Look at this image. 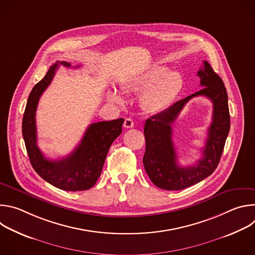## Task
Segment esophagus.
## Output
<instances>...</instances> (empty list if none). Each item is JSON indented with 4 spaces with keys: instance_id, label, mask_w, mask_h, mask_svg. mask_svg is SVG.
<instances>
[{
    "instance_id": "esophagus-1",
    "label": "esophagus",
    "mask_w": 255,
    "mask_h": 255,
    "mask_svg": "<svg viewBox=\"0 0 255 255\" xmlns=\"http://www.w3.org/2000/svg\"><path fill=\"white\" fill-rule=\"evenodd\" d=\"M124 127L127 128V129L134 127V122H133V120H132L131 118H126L125 121H124Z\"/></svg>"
}]
</instances>
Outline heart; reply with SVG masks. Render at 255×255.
Instances as JSON below:
<instances>
[{"label":"heart","instance_id":"b5f03b06","mask_svg":"<svg viewBox=\"0 0 255 255\" xmlns=\"http://www.w3.org/2000/svg\"><path fill=\"white\" fill-rule=\"evenodd\" d=\"M183 86V79L176 71H168L166 67L154 66L128 78L123 84L126 93H142L141 106L148 113H159L169 107ZM109 99L114 103H122L121 95L112 91Z\"/></svg>","mask_w":255,"mask_h":255}]
</instances>
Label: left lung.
Returning <instances> with one entry per match:
<instances>
[{
  "label": "left lung",
  "mask_w": 255,
  "mask_h": 255,
  "mask_svg": "<svg viewBox=\"0 0 255 255\" xmlns=\"http://www.w3.org/2000/svg\"><path fill=\"white\" fill-rule=\"evenodd\" d=\"M198 77L204 87L202 90L177 101L166 110L147 119L144 125L146 146L143 165L152 183L162 190H184L200 183L214 172L223 153L230 130L227 91L221 78L206 60L204 67L198 71ZM198 95L207 96L213 103L212 123L208 129L203 157L195 166L181 168L177 164L171 125L184 105Z\"/></svg>",
  "instance_id": "left-lung-1"
}]
</instances>
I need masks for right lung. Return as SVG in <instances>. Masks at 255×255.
Listing matches in <instances>:
<instances>
[{"mask_svg": "<svg viewBox=\"0 0 255 255\" xmlns=\"http://www.w3.org/2000/svg\"><path fill=\"white\" fill-rule=\"evenodd\" d=\"M59 64L71 66L68 62L56 61L45 77L32 89L23 116L22 134L31 165L44 180L63 191H85L97 183L109 148L122 133L124 119L91 124L81 143L69 155L58 160L47 159L37 146L35 116L39 99L50 85Z\"/></svg>", "mask_w": 255, "mask_h": 255, "instance_id": "obj_1", "label": "right lung"}]
</instances>
